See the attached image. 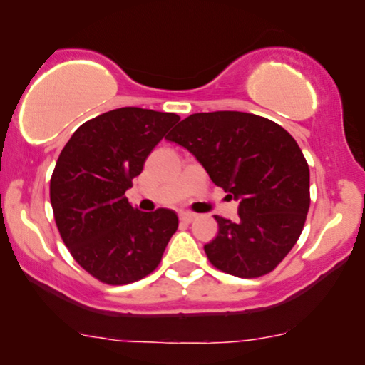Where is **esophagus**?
Masks as SVG:
<instances>
[{
    "label": "esophagus",
    "mask_w": 365,
    "mask_h": 365,
    "mask_svg": "<svg viewBox=\"0 0 365 365\" xmlns=\"http://www.w3.org/2000/svg\"><path fill=\"white\" fill-rule=\"evenodd\" d=\"M195 219V214L192 212H180V221L183 222H192Z\"/></svg>",
    "instance_id": "1"
}]
</instances>
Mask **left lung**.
Returning a JSON list of instances; mask_svg holds the SVG:
<instances>
[{
  "mask_svg": "<svg viewBox=\"0 0 365 365\" xmlns=\"http://www.w3.org/2000/svg\"><path fill=\"white\" fill-rule=\"evenodd\" d=\"M166 139L187 148L240 200L235 222L214 216L209 262L241 279L270 274L297 243L309 210V166L296 139L269 118L230 110L194 113Z\"/></svg>",
  "mask_w": 365,
  "mask_h": 365,
  "instance_id": "1",
  "label": "left lung"
}]
</instances>
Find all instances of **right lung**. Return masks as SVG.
Segmentation results:
<instances>
[{"label": "right lung", "instance_id": "obj_1", "mask_svg": "<svg viewBox=\"0 0 365 365\" xmlns=\"http://www.w3.org/2000/svg\"><path fill=\"white\" fill-rule=\"evenodd\" d=\"M178 120L177 113L115 108L78 127L57 158L51 177L56 226L78 265L100 282L144 279L177 231L173 210L140 212L125 190Z\"/></svg>", "mask_w": 365, "mask_h": 365}]
</instances>
